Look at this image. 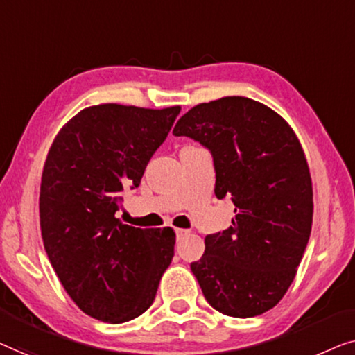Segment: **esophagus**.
Wrapping results in <instances>:
<instances>
[{"label": "esophagus", "instance_id": "34e87169", "mask_svg": "<svg viewBox=\"0 0 355 355\" xmlns=\"http://www.w3.org/2000/svg\"><path fill=\"white\" fill-rule=\"evenodd\" d=\"M175 234H177V239H182L183 236H187V234H188V230L178 228V230H175Z\"/></svg>", "mask_w": 355, "mask_h": 355}]
</instances>
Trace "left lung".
Returning a JSON list of instances; mask_svg holds the SVG:
<instances>
[{"label": "left lung", "instance_id": "1", "mask_svg": "<svg viewBox=\"0 0 355 355\" xmlns=\"http://www.w3.org/2000/svg\"><path fill=\"white\" fill-rule=\"evenodd\" d=\"M212 154L216 196L234 218L207 234L191 263L216 311L248 318L270 311L293 283L312 228V180L296 135L270 107L243 96L202 103L173 128Z\"/></svg>", "mask_w": 355, "mask_h": 355}]
</instances>
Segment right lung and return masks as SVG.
<instances>
[{"label":"right lung","instance_id":"add662e5","mask_svg":"<svg viewBox=\"0 0 355 355\" xmlns=\"http://www.w3.org/2000/svg\"><path fill=\"white\" fill-rule=\"evenodd\" d=\"M178 114L180 106L87 107L48 153L40 188L44 249L72 301L96 320L123 323L146 312L172 262L171 227L135 228L116 214Z\"/></svg>","mask_w":355,"mask_h":355}]
</instances>
